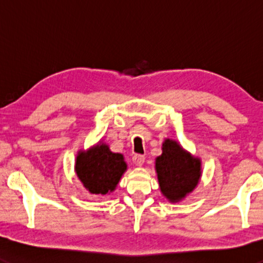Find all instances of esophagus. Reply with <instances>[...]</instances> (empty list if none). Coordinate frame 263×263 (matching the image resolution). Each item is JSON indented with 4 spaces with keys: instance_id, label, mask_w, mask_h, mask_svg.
<instances>
[{
    "instance_id": "obj_1",
    "label": "esophagus",
    "mask_w": 263,
    "mask_h": 263,
    "mask_svg": "<svg viewBox=\"0 0 263 263\" xmlns=\"http://www.w3.org/2000/svg\"><path fill=\"white\" fill-rule=\"evenodd\" d=\"M132 161H133V163L136 164L137 166H141L142 164H143V162H145V156L140 155V154H136V155H133Z\"/></svg>"
}]
</instances>
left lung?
Segmentation results:
<instances>
[{
	"label": "left lung",
	"instance_id": "left-lung-1",
	"mask_svg": "<svg viewBox=\"0 0 263 263\" xmlns=\"http://www.w3.org/2000/svg\"><path fill=\"white\" fill-rule=\"evenodd\" d=\"M162 151V155L155 162L159 188L170 202L177 203L198 184L202 176L200 159L184 151L172 139H165Z\"/></svg>",
	"mask_w": 263,
	"mask_h": 263
}]
</instances>
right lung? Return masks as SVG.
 <instances>
[{
    "label": "right lung",
    "instance_id": "right-lung-1",
    "mask_svg": "<svg viewBox=\"0 0 263 263\" xmlns=\"http://www.w3.org/2000/svg\"><path fill=\"white\" fill-rule=\"evenodd\" d=\"M126 168L122 154L110 152L106 143L100 142L89 151H81L76 157V176L91 194L114 192Z\"/></svg>",
    "mask_w": 263,
    "mask_h": 263
}]
</instances>
